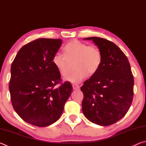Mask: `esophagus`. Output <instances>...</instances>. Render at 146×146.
Instances as JSON below:
<instances>
[{
    "mask_svg": "<svg viewBox=\"0 0 146 146\" xmlns=\"http://www.w3.org/2000/svg\"><path fill=\"white\" fill-rule=\"evenodd\" d=\"M73 90H78V89H80V86L77 84H73Z\"/></svg>",
    "mask_w": 146,
    "mask_h": 146,
    "instance_id": "34e87169",
    "label": "esophagus"
}]
</instances>
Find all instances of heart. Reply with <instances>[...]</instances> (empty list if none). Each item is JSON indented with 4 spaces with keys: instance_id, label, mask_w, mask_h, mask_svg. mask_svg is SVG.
Instances as JSON below:
<instances>
[{
    "instance_id": "b5f03b06",
    "label": "heart",
    "mask_w": 146,
    "mask_h": 146,
    "mask_svg": "<svg viewBox=\"0 0 146 146\" xmlns=\"http://www.w3.org/2000/svg\"><path fill=\"white\" fill-rule=\"evenodd\" d=\"M63 54L56 52L53 56V63L62 76L68 74V60L76 58L75 71L66 76L65 80L72 83H79L87 77L88 73L93 75L100 68L102 56L100 49L94 46L78 40H73L64 46Z\"/></svg>"
}]
</instances>
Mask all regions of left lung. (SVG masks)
<instances>
[{
    "mask_svg": "<svg viewBox=\"0 0 146 146\" xmlns=\"http://www.w3.org/2000/svg\"><path fill=\"white\" fill-rule=\"evenodd\" d=\"M100 49L102 61L100 68L84 82L82 109L85 117L100 125H110L126 114L133 98L134 78L130 64L123 51L112 42L93 36Z\"/></svg>",
    "mask_w": 146,
    "mask_h": 146,
    "instance_id": "1",
    "label": "left lung"
}]
</instances>
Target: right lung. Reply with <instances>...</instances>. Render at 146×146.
Here are the masks:
<instances>
[{
  "label": "right lung",
  "mask_w": 146,
  "mask_h": 146,
  "mask_svg": "<svg viewBox=\"0 0 146 146\" xmlns=\"http://www.w3.org/2000/svg\"><path fill=\"white\" fill-rule=\"evenodd\" d=\"M61 39L38 38L22 47L11 66L9 89L12 105L22 119L46 127L59 119L72 92L70 82H61L53 56ZM58 83L61 85L55 87Z\"/></svg>",
  "instance_id": "obj_1"
}]
</instances>
